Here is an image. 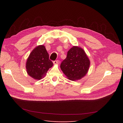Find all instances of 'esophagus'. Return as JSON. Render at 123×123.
I'll use <instances>...</instances> for the list:
<instances>
[{"instance_id": "1", "label": "esophagus", "mask_w": 123, "mask_h": 123, "mask_svg": "<svg viewBox=\"0 0 123 123\" xmlns=\"http://www.w3.org/2000/svg\"><path fill=\"white\" fill-rule=\"evenodd\" d=\"M58 63H59V61L58 60H56V61H55L53 62V64L54 65H57V64H58Z\"/></svg>"}]
</instances>
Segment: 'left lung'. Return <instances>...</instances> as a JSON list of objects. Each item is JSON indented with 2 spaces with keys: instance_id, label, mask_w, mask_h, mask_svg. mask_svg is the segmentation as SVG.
I'll list each match as a JSON object with an SVG mask.
<instances>
[{
  "instance_id": "8db88e82",
  "label": "left lung",
  "mask_w": 123,
  "mask_h": 123,
  "mask_svg": "<svg viewBox=\"0 0 123 123\" xmlns=\"http://www.w3.org/2000/svg\"><path fill=\"white\" fill-rule=\"evenodd\" d=\"M90 63L82 48L73 46L68 51L67 57L62 62L61 69L69 80H77L86 75Z\"/></svg>"
}]
</instances>
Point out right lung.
<instances>
[{"label":"right lung","mask_w":123,"mask_h":123,"mask_svg":"<svg viewBox=\"0 0 123 123\" xmlns=\"http://www.w3.org/2000/svg\"><path fill=\"white\" fill-rule=\"evenodd\" d=\"M49 55L43 45L33 49L26 62V69L29 75L35 80H40L46 75L49 68L53 66Z\"/></svg>","instance_id":"add662e5"}]
</instances>
